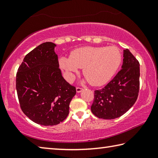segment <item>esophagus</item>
Returning <instances> with one entry per match:
<instances>
[{"label": "esophagus", "mask_w": 158, "mask_h": 158, "mask_svg": "<svg viewBox=\"0 0 158 158\" xmlns=\"http://www.w3.org/2000/svg\"><path fill=\"white\" fill-rule=\"evenodd\" d=\"M76 90H77V93H81V91H83V89L82 88H80V87H77V89H76Z\"/></svg>", "instance_id": "obj_1"}]
</instances>
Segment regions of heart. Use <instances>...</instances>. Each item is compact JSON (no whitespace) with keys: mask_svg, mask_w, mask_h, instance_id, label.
Instances as JSON below:
<instances>
[{"mask_svg":"<svg viewBox=\"0 0 158 158\" xmlns=\"http://www.w3.org/2000/svg\"><path fill=\"white\" fill-rule=\"evenodd\" d=\"M121 53L115 47H84L73 50L69 58L61 57L59 65L71 81L79 68L89 84L100 86L108 82L121 63Z\"/></svg>","mask_w":158,"mask_h":158,"instance_id":"b5f03b06","label":"heart"}]
</instances>
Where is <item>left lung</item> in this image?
<instances>
[{"mask_svg": "<svg viewBox=\"0 0 158 158\" xmlns=\"http://www.w3.org/2000/svg\"><path fill=\"white\" fill-rule=\"evenodd\" d=\"M121 69L102 89L96 90L92 113L99 118L114 119L129 110L139 90V63L127 49L123 50Z\"/></svg>", "mask_w": 158, "mask_h": 158, "instance_id": "1", "label": "left lung"}]
</instances>
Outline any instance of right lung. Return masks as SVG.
Listing matches in <instances>:
<instances>
[{
    "label": "right lung",
    "mask_w": 158,
    "mask_h": 158,
    "mask_svg": "<svg viewBox=\"0 0 158 158\" xmlns=\"http://www.w3.org/2000/svg\"><path fill=\"white\" fill-rule=\"evenodd\" d=\"M54 43L47 42L29 52L18 69L16 89L22 111L42 125H55L69 114L76 88L59 69Z\"/></svg>",
    "instance_id": "add662e5"
}]
</instances>
